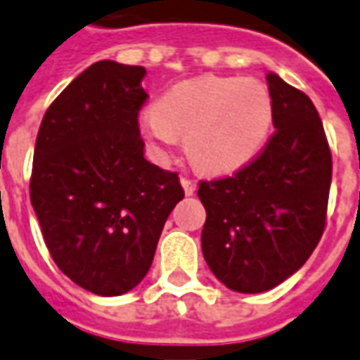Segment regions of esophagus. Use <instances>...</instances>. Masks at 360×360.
Segmentation results:
<instances>
[{
  "instance_id": "1",
  "label": "esophagus",
  "mask_w": 360,
  "mask_h": 360,
  "mask_svg": "<svg viewBox=\"0 0 360 360\" xmlns=\"http://www.w3.org/2000/svg\"><path fill=\"white\" fill-rule=\"evenodd\" d=\"M180 182H182V188H184L186 196H194V192H196V182H194V180H190V178H182Z\"/></svg>"
}]
</instances>
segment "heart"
I'll return each instance as SVG.
<instances>
[{
  "label": "heart",
  "instance_id": "heart-1",
  "mask_svg": "<svg viewBox=\"0 0 360 360\" xmlns=\"http://www.w3.org/2000/svg\"><path fill=\"white\" fill-rule=\"evenodd\" d=\"M274 98L255 79L202 77L168 89L156 107L142 110L141 130L158 156L184 136L192 164L224 174L250 162L269 136Z\"/></svg>",
  "mask_w": 360,
  "mask_h": 360
}]
</instances>
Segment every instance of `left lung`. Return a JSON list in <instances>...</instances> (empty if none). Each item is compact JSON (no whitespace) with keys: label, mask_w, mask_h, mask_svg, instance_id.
Wrapping results in <instances>:
<instances>
[{"label":"left lung","mask_w":360,"mask_h":360,"mask_svg":"<svg viewBox=\"0 0 360 360\" xmlns=\"http://www.w3.org/2000/svg\"><path fill=\"white\" fill-rule=\"evenodd\" d=\"M276 132L252 162L202 180V253L231 291L262 293L309 259L327 224L333 158L319 112L303 91L267 73Z\"/></svg>","instance_id":"obj_1"}]
</instances>
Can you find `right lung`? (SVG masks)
Returning a JSON list of instances; mask_svg holds the SVG:
<instances>
[{"label": "right lung", "instance_id": "1", "mask_svg": "<svg viewBox=\"0 0 360 360\" xmlns=\"http://www.w3.org/2000/svg\"><path fill=\"white\" fill-rule=\"evenodd\" d=\"M144 75L93 63L51 103L35 142L29 194L45 245L65 276L103 297L141 283L184 198L176 172L144 158Z\"/></svg>", "mask_w": 360, "mask_h": 360}]
</instances>
